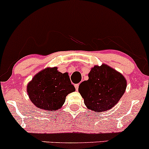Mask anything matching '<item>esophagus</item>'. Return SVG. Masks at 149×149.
Segmentation results:
<instances>
[{"label": "esophagus", "instance_id": "1", "mask_svg": "<svg viewBox=\"0 0 149 149\" xmlns=\"http://www.w3.org/2000/svg\"><path fill=\"white\" fill-rule=\"evenodd\" d=\"M78 87H79V84H76V85H75V88H76V91H78Z\"/></svg>", "mask_w": 149, "mask_h": 149}]
</instances>
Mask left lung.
<instances>
[{"mask_svg":"<svg viewBox=\"0 0 149 149\" xmlns=\"http://www.w3.org/2000/svg\"><path fill=\"white\" fill-rule=\"evenodd\" d=\"M88 77V80L80 83L78 92L87 108L94 111L104 112L112 109L125 92V77L108 65L95 66Z\"/></svg>","mask_w":149,"mask_h":149,"instance_id":"obj_1","label":"left lung"}]
</instances>
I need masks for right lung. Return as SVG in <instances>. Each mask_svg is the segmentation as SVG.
<instances>
[{
  "label": "right lung",
  "mask_w": 149,
  "mask_h": 149,
  "mask_svg": "<svg viewBox=\"0 0 149 149\" xmlns=\"http://www.w3.org/2000/svg\"><path fill=\"white\" fill-rule=\"evenodd\" d=\"M75 90L69 74L59 72L57 67L40 71L27 85V93L32 103L47 111L60 109L66 97Z\"/></svg>",
  "instance_id": "right-lung-1"
}]
</instances>
